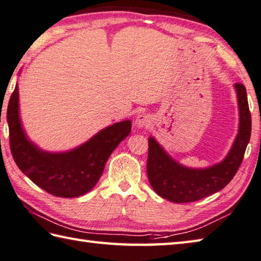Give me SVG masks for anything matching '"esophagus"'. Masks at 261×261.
I'll use <instances>...</instances> for the list:
<instances>
[{"mask_svg":"<svg viewBox=\"0 0 261 261\" xmlns=\"http://www.w3.org/2000/svg\"><path fill=\"white\" fill-rule=\"evenodd\" d=\"M151 125V117L148 116V114H140V116L136 118L135 120V126L138 128H148Z\"/></svg>","mask_w":261,"mask_h":261,"instance_id":"34e87169","label":"esophagus"}]
</instances>
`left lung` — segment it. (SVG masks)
Instances as JSON below:
<instances>
[{
	"mask_svg": "<svg viewBox=\"0 0 261 261\" xmlns=\"http://www.w3.org/2000/svg\"><path fill=\"white\" fill-rule=\"evenodd\" d=\"M240 109V129L231 150L221 163L208 168L180 165L153 138L149 139L147 173L153 190L173 203H190L218 193L229 184L239 170L251 136V113L246 89L235 84Z\"/></svg>",
	"mask_w": 261,
	"mask_h": 261,
	"instance_id": "left-lung-1",
	"label": "left lung"
}]
</instances>
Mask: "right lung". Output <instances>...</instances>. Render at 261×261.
I'll return each instance as SVG.
<instances>
[{"mask_svg":"<svg viewBox=\"0 0 261 261\" xmlns=\"http://www.w3.org/2000/svg\"><path fill=\"white\" fill-rule=\"evenodd\" d=\"M18 98L16 85L7 111L12 157L19 170L36 186L57 197H79L93 189L113 150L130 133L132 121H120L104 128L71 151L45 152L26 138Z\"/></svg>","mask_w":261,"mask_h":261,"instance_id":"1","label":"right lung"}]
</instances>
